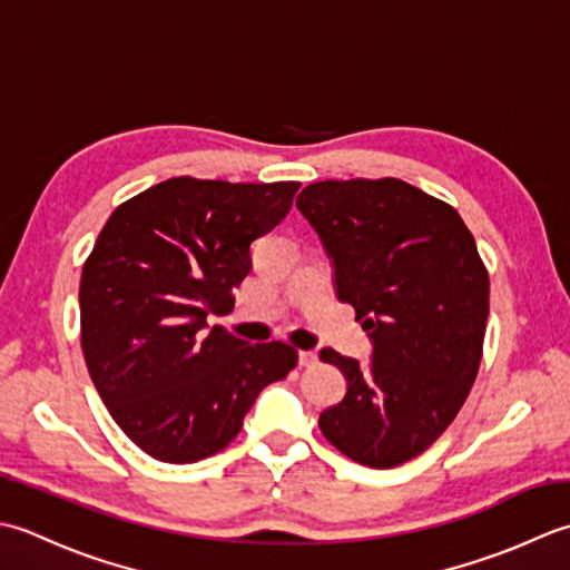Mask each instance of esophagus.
Returning a JSON list of instances; mask_svg holds the SVG:
<instances>
[{"label": "esophagus", "mask_w": 570, "mask_h": 570, "mask_svg": "<svg viewBox=\"0 0 570 570\" xmlns=\"http://www.w3.org/2000/svg\"><path fill=\"white\" fill-rule=\"evenodd\" d=\"M297 362H299V366H312V364H317V352H299L297 354Z\"/></svg>", "instance_id": "1"}]
</instances>
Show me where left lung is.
I'll return each instance as SVG.
<instances>
[{
    "label": "left lung",
    "mask_w": 570,
    "mask_h": 570,
    "mask_svg": "<svg viewBox=\"0 0 570 570\" xmlns=\"http://www.w3.org/2000/svg\"><path fill=\"white\" fill-rule=\"evenodd\" d=\"M356 309L371 362L322 350L346 379L320 413L330 443L366 468L421 455L462 409L482 358L490 277L455 208L401 179L315 181L297 196Z\"/></svg>",
    "instance_id": "8db88e82"
}]
</instances>
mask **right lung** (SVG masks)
Instances as JSON below:
<instances>
[{
  "label": "right lung",
  "instance_id": "add662e5",
  "mask_svg": "<svg viewBox=\"0 0 570 570\" xmlns=\"http://www.w3.org/2000/svg\"><path fill=\"white\" fill-rule=\"evenodd\" d=\"M297 189L177 177L115 208L100 230L80 277V344L115 423L155 460L216 455L297 364L293 346H253L206 322L234 309L253 243Z\"/></svg>",
  "mask_w": 570,
  "mask_h": 570
}]
</instances>
